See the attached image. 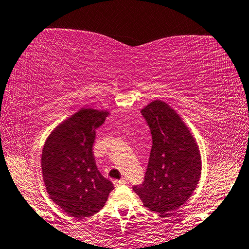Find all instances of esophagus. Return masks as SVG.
Segmentation results:
<instances>
[{"label": "esophagus", "instance_id": "1", "mask_svg": "<svg viewBox=\"0 0 249 249\" xmlns=\"http://www.w3.org/2000/svg\"><path fill=\"white\" fill-rule=\"evenodd\" d=\"M126 183H127V180H126V179H120V180H115L114 181L115 186H121V185H125Z\"/></svg>", "mask_w": 249, "mask_h": 249}]
</instances>
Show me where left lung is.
I'll return each instance as SVG.
<instances>
[{"mask_svg": "<svg viewBox=\"0 0 249 249\" xmlns=\"http://www.w3.org/2000/svg\"><path fill=\"white\" fill-rule=\"evenodd\" d=\"M141 114L151 132L152 148L144 180L133 191L149 210L167 216L197 186L201 155L190 129L166 103L152 101Z\"/></svg>", "mask_w": 249, "mask_h": 249, "instance_id": "left-lung-1", "label": "left lung"}]
</instances>
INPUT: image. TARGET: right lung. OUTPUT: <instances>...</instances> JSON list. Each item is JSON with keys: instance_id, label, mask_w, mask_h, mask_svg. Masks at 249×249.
I'll return each mask as SVG.
<instances>
[{"instance_id": "1", "label": "right lung", "mask_w": 249, "mask_h": 249, "mask_svg": "<svg viewBox=\"0 0 249 249\" xmlns=\"http://www.w3.org/2000/svg\"><path fill=\"white\" fill-rule=\"evenodd\" d=\"M108 111L82 108L59 124L45 142L41 170L47 193L64 212L82 219L99 212L114 190L96 166V129Z\"/></svg>"}]
</instances>
